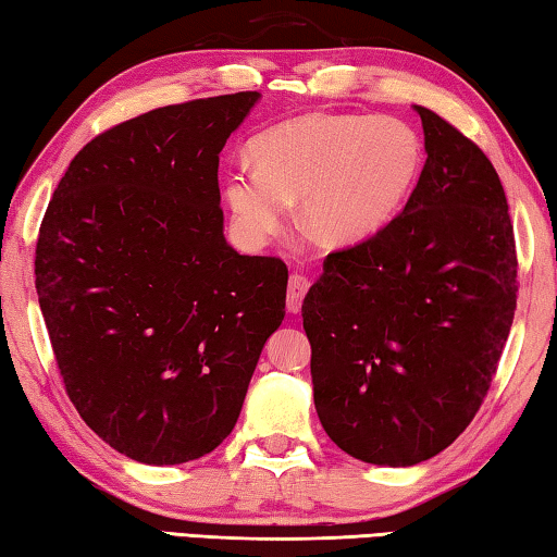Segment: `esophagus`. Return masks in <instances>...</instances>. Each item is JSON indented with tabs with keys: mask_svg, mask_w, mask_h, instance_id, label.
Here are the masks:
<instances>
[{
	"mask_svg": "<svg viewBox=\"0 0 557 557\" xmlns=\"http://www.w3.org/2000/svg\"><path fill=\"white\" fill-rule=\"evenodd\" d=\"M309 289V280L305 275H292L287 285V312L297 314L301 309V299H305Z\"/></svg>",
	"mask_w": 557,
	"mask_h": 557,
	"instance_id": "1",
	"label": "esophagus"
}]
</instances>
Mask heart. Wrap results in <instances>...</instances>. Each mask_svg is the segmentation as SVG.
Masks as SVG:
<instances>
[{
	"mask_svg": "<svg viewBox=\"0 0 557 557\" xmlns=\"http://www.w3.org/2000/svg\"><path fill=\"white\" fill-rule=\"evenodd\" d=\"M252 169L223 174V201L240 238L260 248L285 228L289 203L326 245L373 238L408 199L425 162L414 127L398 117L309 112L248 143Z\"/></svg>",
	"mask_w": 557,
	"mask_h": 557,
	"instance_id": "heart-1",
	"label": "heart"
}]
</instances>
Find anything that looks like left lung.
I'll return each instance as SVG.
<instances>
[{"label": "left lung", "instance_id": "1", "mask_svg": "<svg viewBox=\"0 0 557 557\" xmlns=\"http://www.w3.org/2000/svg\"><path fill=\"white\" fill-rule=\"evenodd\" d=\"M414 112L428 159L408 203L373 238L332 252L301 305L322 428L383 467L440 455L474 420L518 292L494 164L447 120Z\"/></svg>", "mask_w": 557, "mask_h": 557}]
</instances>
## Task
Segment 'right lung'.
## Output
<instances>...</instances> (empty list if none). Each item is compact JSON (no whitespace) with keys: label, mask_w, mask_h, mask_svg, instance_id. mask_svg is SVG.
Instances as JSON below:
<instances>
[{"label":"right lung","mask_w":557,"mask_h":557,"mask_svg":"<svg viewBox=\"0 0 557 557\" xmlns=\"http://www.w3.org/2000/svg\"><path fill=\"white\" fill-rule=\"evenodd\" d=\"M260 92L149 110L73 157L36 243V292L75 410L143 465L231 435L287 265L225 243L219 154Z\"/></svg>","instance_id":"right-lung-1"}]
</instances>
